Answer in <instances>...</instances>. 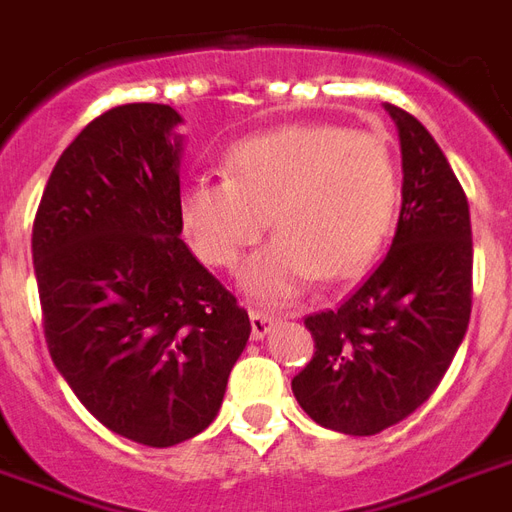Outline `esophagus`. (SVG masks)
I'll return each instance as SVG.
<instances>
[{"mask_svg":"<svg viewBox=\"0 0 512 512\" xmlns=\"http://www.w3.org/2000/svg\"><path fill=\"white\" fill-rule=\"evenodd\" d=\"M275 315L272 313H261V310H253L251 313V334L256 337V340H264L267 334H270V329L275 326Z\"/></svg>","mask_w":512,"mask_h":512,"instance_id":"esophagus-1","label":"esophagus"}]
</instances>
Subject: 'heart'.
Listing matches in <instances>:
<instances>
[{
	"label": "heart",
	"instance_id": "b5f03b06",
	"mask_svg": "<svg viewBox=\"0 0 512 512\" xmlns=\"http://www.w3.org/2000/svg\"><path fill=\"white\" fill-rule=\"evenodd\" d=\"M397 161L370 132L294 124L234 145L226 178L183 186L178 215L191 251L237 270L272 215L278 240L245 272L259 299H286L307 280L351 278L386 240L397 207Z\"/></svg>",
	"mask_w": 512,
	"mask_h": 512
}]
</instances>
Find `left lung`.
Instances as JSON below:
<instances>
[{"label": "left lung", "instance_id": "8db88e82", "mask_svg": "<svg viewBox=\"0 0 512 512\" xmlns=\"http://www.w3.org/2000/svg\"><path fill=\"white\" fill-rule=\"evenodd\" d=\"M402 145V210L386 259L337 310L305 318L315 353L291 380L315 424L367 437L432 397L472 313L470 205L424 124L386 105Z\"/></svg>", "mask_w": 512, "mask_h": 512}]
</instances>
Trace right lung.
Segmentation results:
<instances>
[{
	"instance_id": "obj_1",
	"label": "right lung",
	"mask_w": 512,
	"mask_h": 512,
	"mask_svg": "<svg viewBox=\"0 0 512 512\" xmlns=\"http://www.w3.org/2000/svg\"><path fill=\"white\" fill-rule=\"evenodd\" d=\"M180 118L134 102L61 153L32 229L45 343L88 413L151 448L205 432L251 318L180 240Z\"/></svg>"
}]
</instances>
